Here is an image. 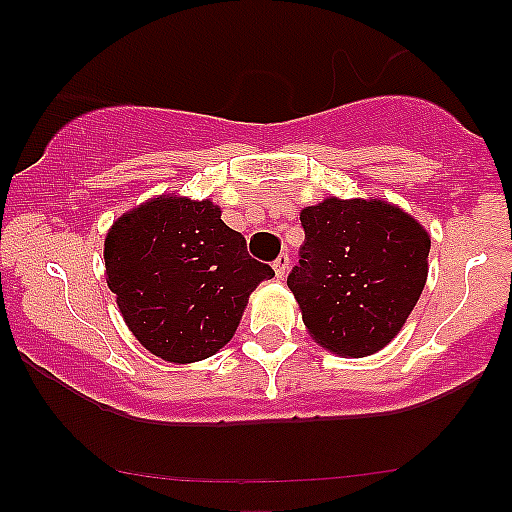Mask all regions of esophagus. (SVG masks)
I'll return each mask as SVG.
<instances>
[{"instance_id": "esophagus-1", "label": "esophagus", "mask_w": 512, "mask_h": 512, "mask_svg": "<svg viewBox=\"0 0 512 512\" xmlns=\"http://www.w3.org/2000/svg\"><path fill=\"white\" fill-rule=\"evenodd\" d=\"M289 264H291V260H289V255H286V252H281L279 257H276L274 260V274H276V279H284L286 276V272H289Z\"/></svg>"}]
</instances>
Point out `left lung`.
Here are the masks:
<instances>
[{
	"instance_id": "obj_1",
	"label": "left lung",
	"mask_w": 512,
	"mask_h": 512,
	"mask_svg": "<svg viewBox=\"0 0 512 512\" xmlns=\"http://www.w3.org/2000/svg\"><path fill=\"white\" fill-rule=\"evenodd\" d=\"M305 243L289 289L310 337L334 354L380 351L407 322L428 276L431 238L380 199L330 197L301 211Z\"/></svg>"
}]
</instances>
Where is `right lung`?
<instances>
[{"label": "right lung", "instance_id": "1", "mask_svg": "<svg viewBox=\"0 0 512 512\" xmlns=\"http://www.w3.org/2000/svg\"><path fill=\"white\" fill-rule=\"evenodd\" d=\"M103 257L127 327L170 363L202 361L231 342L250 293L274 276L216 204L175 195L122 214Z\"/></svg>", "mask_w": 512, "mask_h": 512}]
</instances>
